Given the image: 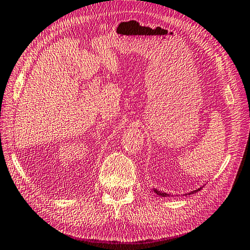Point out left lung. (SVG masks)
Listing matches in <instances>:
<instances>
[{"label": "left lung", "instance_id": "left-lung-1", "mask_svg": "<svg viewBox=\"0 0 250 250\" xmlns=\"http://www.w3.org/2000/svg\"><path fill=\"white\" fill-rule=\"evenodd\" d=\"M201 189H202V187H201V188H199V189H196V190L191 191V192H189V193H186V195H188V194H193V193H195V192H198V191H200ZM153 191H155V192H156L158 195H161V196H168V194H167V193H166V192H161V191H158L157 189H153Z\"/></svg>", "mask_w": 250, "mask_h": 250}]
</instances>
